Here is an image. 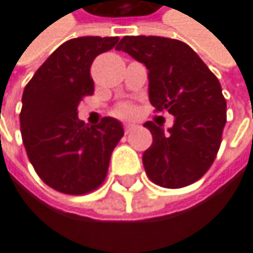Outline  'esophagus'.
<instances>
[{"instance_id":"esophagus-1","label":"esophagus","mask_w":253,"mask_h":253,"mask_svg":"<svg viewBox=\"0 0 253 253\" xmlns=\"http://www.w3.org/2000/svg\"><path fill=\"white\" fill-rule=\"evenodd\" d=\"M132 130H135V124H132V123H126V124H124V132H126V133H130Z\"/></svg>"}]
</instances>
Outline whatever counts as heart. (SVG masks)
Here are the masks:
<instances>
[{
	"label": "heart",
	"instance_id": "heart-1",
	"mask_svg": "<svg viewBox=\"0 0 253 253\" xmlns=\"http://www.w3.org/2000/svg\"><path fill=\"white\" fill-rule=\"evenodd\" d=\"M132 112H133L132 106L127 104V103L120 104L118 108H117V114H118L120 117H129V115H132Z\"/></svg>",
	"mask_w": 253,
	"mask_h": 253
}]
</instances>
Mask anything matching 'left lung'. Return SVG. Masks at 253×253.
<instances>
[{
    "instance_id": "1",
    "label": "left lung",
    "mask_w": 253,
    "mask_h": 253,
    "mask_svg": "<svg viewBox=\"0 0 253 253\" xmlns=\"http://www.w3.org/2000/svg\"><path fill=\"white\" fill-rule=\"evenodd\" d=\"M118 51L149 70V97L156 112L174 124L165 132L147 121L153 142L142 164L149 179L164 188L191 185L212 165L226 124V100L218 79L185 42L161 36H124Z\"/></svg>"
}]
</instances>
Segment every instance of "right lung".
Masks as SVG:
<instances>
[{
  "label": "right lung",
  "instance_id": "right-lung-1",
  "mask_svg": "<svg viewBox=\"0 0 253 253\" xmlns=\"http://www.w3.org/2000/svg\"><path fill=\"white\" fill-rule=\"evenodd\" d=\"M118 41L117 36L66 41L24 89L19 123L27 156L38 176L59 193L82 196L97 190L124 135L115 118L104 117L89 127L77 117L79 103L94 94L89 73L94 59Z\"/></svg>",
  "mask_w": 253,
  "mask_h": 253
}]
</instances>
